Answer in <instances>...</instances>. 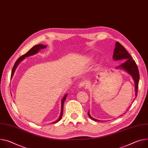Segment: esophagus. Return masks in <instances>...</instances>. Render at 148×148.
<instances>
[{
	"mask_svg": "<svg viewBox=\"0 0 148 148\" xmlns=\"http://www.w3.org/2000/svg\"><path fill=\"white\" fill-rule=\"evenodd\" d=\"M88 87V84L86 82H82L79 84V88H87Z\"/></svg>",
	"mask_w": 148,
	"mask_h": 148,
	"instance_id": "esophagus-1",
	"label": "esophagus"
}]
</instances>
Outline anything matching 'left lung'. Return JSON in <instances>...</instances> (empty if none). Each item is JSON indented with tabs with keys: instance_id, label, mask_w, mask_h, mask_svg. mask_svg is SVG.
<instances>
[{
	"instance_id": "obj_1",
	"label": "left lung",
	"mask_w": 148,
	"mask_h": 148,
	"mask_svg": "<svg viewBox=\"0 0 148 148\" xmlns=\"http://www.w3.org/2000/svg\"><path fill=\"white\" fill-rule=\"evenodd\" d=\"M113 59L114 60H126L123 64H122L120 65H119V66H118V68L124 69L125 71H126L129 74H130L132 76L133 79H134V81H135V94H136L135 98H136L138 95V85H139V72L138 70V67L135 61L133 60L132 57L130 56V55L128 53V52L126 51L125 48L117 41L116 43V47L114 49ZM88 116L92 120L100 122L99 120H97L96 119H94L93 117H92L90 115L88 112Z\"/></svg>"
}]
</instances>
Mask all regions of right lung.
<instances>
[{"label": "right lung", "instance_id": "add662e5", "mask_svg": "<svg viewBox=\"0 0 148 148\" xmlns=\"http://www.w3.org/2000/svg\"><path fill=\"white\" fill-rule=\"evenodd\" d=\"M47 47L46 45H41V44H39V45H35L31 49H29L27 52H26V53H25V54H23V56H22L21 57H20L15 62L14 65H13V67L12 69V73H11V77H12L13 75V73H14L15 72V70L16 68V66H18V65L19 64V63L23 60L25 58V57H29V56H32L34 54H35V53H37L40 49H44ZM66 95L64 96V97H63L62 100V101H61V114H60V116L59 117V119L57 121H56V122H53V123H57L58 122H59V121L61 120L62 116V112H63V107H64V101L65 100V99H66Z\"/></svg>", "mask_w": 148, "mask_h": 148}]
</instances>
